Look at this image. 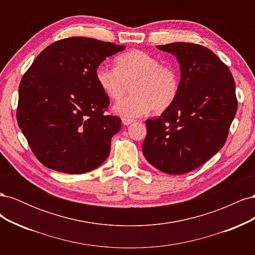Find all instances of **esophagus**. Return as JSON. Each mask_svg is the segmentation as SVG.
I'll return each mask as SVG.
<instances>
[{"label": "esophagus", "instance_id": "esophagus-1", "mask_svg": "<svg viewBox=\"0 0 255 255\" xmlns=\"http://www.w3.org/2000/svg\"><path fill=\"white\" fill-rule=\"evenodd\" d=\"M134 120L133 119H129V118H122V123L125 126H129L130 123H133Z\"/></svg>", "mask_w": 255, "mask_h": 255}]
</instances>
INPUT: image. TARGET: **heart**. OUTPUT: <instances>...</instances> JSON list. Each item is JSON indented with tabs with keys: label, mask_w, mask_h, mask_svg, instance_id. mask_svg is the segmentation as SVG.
I'll list each match as a JSON object with an SVG mask.
<instances>
[{
	"label": "heart",
	"mask_w": 255,
	"mask_h": 255,
	"mask_svg": "<svg viewBox=\"0 0 255 255\" xmlns=\"http://www.w3.org/2000/svg\"><path fill=\"white\" fill-rule=\"evenodd\" d=\"M96 79L106 97L114 101L125 97L132 85L133 94L114 106V112L125 118L140 117L152 110L164 112L180 92L176 69L161 65L156 57L140 50L121 54L116 58V67L99 65Z\"/></svg>",
	"instance_id": "obj_1"
}]
</instances>
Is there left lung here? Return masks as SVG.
Returning <instances> with one entry per match:
<instances>
[{"label": "left lung", "mask_w": 255, "mask_h": 255, "mask_svg": "<svg viewBox=\"0 0 255 255\" xmlns=\"http://www.w3.org/2000/svg\"><path fill=\"white\" fill-rule=\"evenodd\" d=\"M157 49L180 64V92L159 117L145 121L142 153L168 174L187 173L217 153L237 111L235 82L228 66L203 45L173 42Z\"/></svg>", "instance_id": "obj_1"}]
</instances>
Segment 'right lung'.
Returning <instances> with one entry per match:
<instances>
[{"mask_svg":"<svg viewBox=\"0 0 255 255\" xmlns=\"http://www.w3.org/2000/svg\"><path fill=\"white\" fill-rule=\"evenodd\" d=\"M125 45L70 37L45 48L22 76L17 120L37 159L55 171L81 174L107 158L121 128L105 115L110 98L96 69Z\"/></svg>","mask_w":255,"mask_h":255,"instance_id":"1","label":"right lung"}]
</instances>
